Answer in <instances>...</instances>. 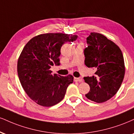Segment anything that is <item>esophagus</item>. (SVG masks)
Segmentation results:
<instances>
[{"instance_id":"obj_1","label":"esophagus","mask_w":134,"mask_h":134,"mask_svg":"<svg viewBox=\"0 0 134 134\" xmlns=\"http://www.w3.org/2000/svg\"><path fill=\"white\" fill-rule=\"evenodd\" d=\"M74 81L75 82H82V79L81 78V77H75L74 78Z\"/></svg>"}]
</instances>
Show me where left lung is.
<instances>
[{
  "mask_svg": "<svg viewBox=\"0 0 134 134\" xmlns=\"http://www.w3.org/2000/svg\"><path fill=\"white\" fill-rule=\"evenodd\" d=\"M86 39L85 64L96 72L93 76L83 77L90 86L85 97L102 103L115 96L122 84L125 75L123 55L115 43L100 34L91 32Z\"/></svg>",
  "mask_w": 134,
  "mask_h": 134,
  "instance_id": "8db88e82",
  "label": "left lung"
}]
</instances>
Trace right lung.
<instances>
[{"label":"right lung","mask_w":134,"mask_h":134,"mask_svg":"<svg viewBox=\"0 0 134 134\" xmlns=\"http://www.w3.org/2000/svg\"><path fill=\"white\" fill-rule=\"evenodd\" d=\"M77 38L76 35L44 34L32 38L24 47L17 62L19 79L27 94L37 104L51 107L64 99L74 77L52 74L50 69L60 65L62 45Z\"/></svg>","instance_id":"1"}]
</instances>
